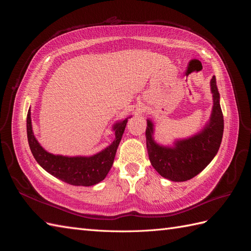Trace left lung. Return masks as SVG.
Masks as SVG:
<instances>
[{
  "label": "left lung",
  "instance_id": "obj_1",
  "mask_svg": "<svg viewBox=\"0 0 251 251\" xmlns=\"http://www.w3.org/2000/svg\"><path fill=\"white\" fill-rule=\"evenodd\" d=\"M214 107L208 125L188 139L178 140L174 148L160 147L153 139V124L148 120L146 130L150 161L162 177L172 181H186L201 173L218 153L224 130L223 113L216 76L210 80Z\"/></svg>",
  "mask_w": 251,
  "mask_h": 251
}]
</instances>
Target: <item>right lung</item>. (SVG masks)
Instances as JSON below:
<instances>
[{
	"label": "right lung",
	"instance_id": "1",
	"mask_svg": "<svg viewBox=\"0 0 251 251\" xmlns=\"http://www.w3.org/2000/svg\"><path fill=\"white\" fill-rule=\"evenodd\" d=\"M31 113L27 114V137L31 153L42 168L52 176L75 186H91L102 181L112 168L119 142L123 137L127 118L114 126L115 140L110 147L91 157L55 156L45 151L32 132Z\"/></svg>",
	"mask_w": 251,
	"mask_h": 251
}]
</instances>
